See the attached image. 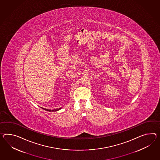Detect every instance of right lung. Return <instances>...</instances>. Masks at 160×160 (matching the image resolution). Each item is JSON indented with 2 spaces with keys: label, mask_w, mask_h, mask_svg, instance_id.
<instances>
[{
  "label": "right lung",
  "mask_w": 160,
  "mask_h": 160,
  "mask_svg": "<svg viewBox=\"0 0 160 160\" xmlns=\"http://www.w3.org/2000/svg\"><path fill=\"white\" fill-rule=\"evenodd\" d=\"M42 109H44V110H45L48 111V112H57V111H58V110H59V109H61V108H59V109H54V110H50V109H44V108H42Z\"/></svg>",
  "instance_id": "1"
}]
</instances>
